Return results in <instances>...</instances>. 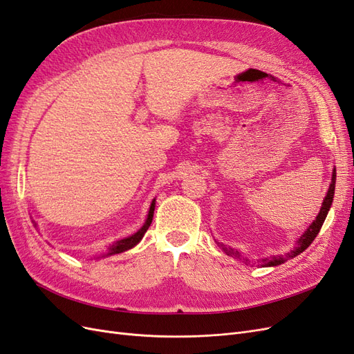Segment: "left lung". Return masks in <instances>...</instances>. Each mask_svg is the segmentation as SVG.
Wrapping results in <instances>:
<instances>
[{
	"mask_svg": "<svg viewBox=\"0 0 354 354\" xmlns=\"http://www.w3.org/2000/svg\"><path fill=\"white\" fill-rule=\"evenodd\" d=\"M335 178H337V173H335V168H334V173H332V181H330V185H329V189H328V194H326V196H325V201H324V203H322V208H320L316 220H315L312 224H310L308 229L304 232L303 236L298 239L295 250H292L291 252H288L285 257H272L270 260H269V259L263 260V263H264L266 266H279V264L285 263L286 260L294 259V257H297L298 254H301L304 250L308 248L310 245H312V242H313L315 238L317 236V233L320 232V227H322V224H324V221H325V218H326V216H328V211H329V208H330V205H332V201H334ZM218 246H220V248H221L224 252H226L227 255L239 257V252H238V251H234V250H232V248H227L226 245L220 243Z\"/></svg>",
	"mask_w": 354,
	"mask_h": 354,
	"instance_id": "left-lung-1",
	"label": "left lung"
}]
</instances>
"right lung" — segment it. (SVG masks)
Listing matches in <instances>:
<instances>
[{
    "label": "right lung",
    "instance_id": "add662e5",
    "mask_svg": "<svg viewBox=\"0 0 354 354\" xmlns=\"http://www.w3.org/2000/svg\"><path fill=\"white\" fill-rule=\"evenodd\" d=\"M153 211H155V201L152 202L151 209H149V216H147V220H146V223L143 224V227H142L140 230H138L137 233H134L133 236H130V238H125V239H121V241H118L116 243L111 245V246H109V255H112V254H120V252H124V251H127V250L133 248V246H136L138 242H140V241H142V238L145 236V233L147 232L149 226H151V224H152V218H153Z\"/></svg>",
    "mask_w": 354,
    "mask_h": 354
}]
</instances>
